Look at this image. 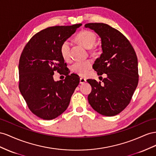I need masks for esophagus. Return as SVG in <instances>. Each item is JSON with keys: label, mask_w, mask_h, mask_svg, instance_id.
<instances>
[{"label": "esophagus", "mask_w": 156, "mask_h": 156, "mask_svg": "<svg viewBox=\"0 0 156 156\" xmlns=\"http://www.w3.org/2000/svg\"><path fill=\"white\" fill-rule=\"evenodd\" d=\"M86 82V79L84 78L83 77H80V83L81 84H83Z\"/></svg>", "instance_id": "esophagus-1"}]
</instances>
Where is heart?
Instances as JSON below:
<instances>
[{
    "mask_svg": "<svg viewBox=\"0 0 156 156\" xmlns=\"http://www.w3.org/2000/svg\"><path fill=\"white\" fill-rule=\"evenodd\" d=\"M76 41L86 48L90 49L94 45L96 41L95 34L90 30H82L76 37ZM61 55L63 59L69 61L70 59V45L68 41H64L60 47ZM92 66L90 60L76 61L72 65V70L79 75L84 76L87 74Z\"/></svg>",
    "mask_w": 156,
    "mask_h": 156,
    "instance_id": "heart-1",
    "label": "heart"
}]
</instances>
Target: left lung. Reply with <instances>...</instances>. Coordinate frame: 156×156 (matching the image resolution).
I'll list each match as a JSON object with an SVG mask.
<instances>
[{
  "label": "left lung",
  "mask_w": 156,
  "mask_h": 156,
  "mask_svg": "<svg viewBox=\"0 0 156 156\" xmlns=\"http://www.w3.org/2000/svg\"><path fill=\"white\" fill-rule=\"evenodd\" d=\"M85 27L94 30L101 39L103 53L95 60L93 68L98 75L107 76L102 83L95 80H87L92 87L87 97L89 103L98 113L114 116L129 104L137 87L136 53L127 38L107 24L90 23L86 24Z\"/></svg>",
  "instance_id": "8db88e82"
}]
</instances>
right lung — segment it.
Here are the masks:
<instances>
[{"instance_id":"add662e5","label":"right lung","mask_w":156,"mask_h":156,"mask_svg":"<svg viewBox=\"0 0 156 156\" xmlns=\"http://www.w3.org/2000/svg\"><path fill=\"white\" fill-rule=\"evenodd\" d=\"M82 24L50 27L35 34L26 44L19 62V88L29 108L46 120L58 117L67 108L80 82L78 75L69 74L60 52L61 44ZM55 71L66 78L55 82Z\"/></svg>"}]
</instances>
